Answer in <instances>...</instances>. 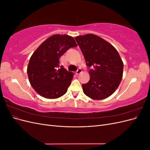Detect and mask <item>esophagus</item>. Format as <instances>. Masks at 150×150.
Wrapping results in <instances>:
<instances>
[{"label":"esophagus","instance_id":"esophagus-1","mask_svg":"<svg viewBox=\"0 0 150 150\" xmlns=\"http://www.w3.org/2000/svg\"><path fill=\"white\" fill-rule=\"evenodd\" d=\"M82 69H81V68H79V69L77 70V71H76V74H79L80 73H81V72H82Z\"/></svg>","mask_w":150,"mask_h":150}]
</instances>
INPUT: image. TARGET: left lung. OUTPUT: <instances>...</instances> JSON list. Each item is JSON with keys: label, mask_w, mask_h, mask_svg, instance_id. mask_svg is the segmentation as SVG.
Here are the masks:
<instances>
[{"label": "left lung", "mask_w": 150, "mask_h": 150, "mask_svg": "<svg viewBox=\"0 0 150 150\" xmlns=\"http://www.w3.org/2000/svg\"><path fill=\"white\" fill-rule=\"evenodd\" d=\"M89 67L90 79L82 85L84 93L94 100H101L115 92L123 74V62L115 47L93 34L75 38Z\"/></svg>", "instance_id": "obj_1"}]
</instances>
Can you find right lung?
Returning a JSON list of instances; mask_svg holds the SVG:
<instances>
[{"mask_svg":"<svg viewBox=\"0 0 150 150\" xmlns=\"http://www.w3.org/2000/svg\"><path fill=\"white\" fill-rule=\"evenodd\" d=\"M77 46L71 36L54 34L34 52L27 72L30 85L40 96L56 99L66 93L73 73L59 66V59L69 48Z\"/></svg>","mask_w":150,"mask_h":150,"instance_id":"add662e5","label":"right lung"}]
</instances>
